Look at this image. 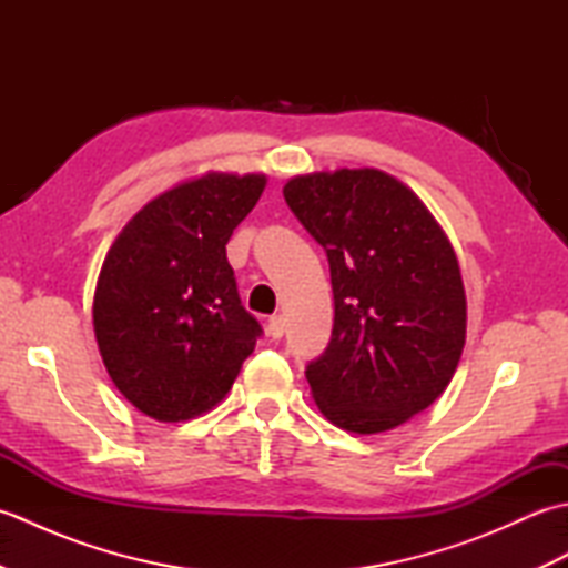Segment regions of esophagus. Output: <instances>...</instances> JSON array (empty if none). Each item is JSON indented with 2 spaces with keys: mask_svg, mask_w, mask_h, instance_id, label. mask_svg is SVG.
<instances>
[{
  "mask_svg": "<svg viewBox=\"0 0 568 568\" xmlns=\"http://www.w3.org/2000/svg\"><path fill=\"white\" fill-rule=\"evenodd\" d=\"M265 332H268L271 339H281V336L285 334V320L281 315H275L268 320V327H265Z\"/></svg>",
  "mask_w": 568,
  "mask_h": 568,
  "instance_id": "obj_1",
  "label": "esophagus"
}]
</instances>
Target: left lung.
<instances>
[{"mask_svg":"<svg viewBox=\"0 0 568 568\" xmlns=\"http://www.w3.org/2000/svg\"><path fill=\"white\" fill-rule=\"evenodd\" d=\"M287 207L327 251L334 329L305 376L320 413L354 434L395 429L446 390L466 344V293L444 229L376 168L310 173Z\"/></svg>","mask_w":568,"mask_h":568,"instance_id":"left-lung-1","label":"left lung"}]
</instances>
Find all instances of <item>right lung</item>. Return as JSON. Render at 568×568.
<instances>
[{
	"label": "right lung",
	"mask_w": 568,
	"mask_h": 568,
	"mask_svg": "<svg viewBox=\"0 0 568 568\" xmlns=\"http://www.w3.org/2000/svg\"><path fill=\"white\" fill-rule=\"evenodd\" d=\"M265 175L185 180L131 216L94 287L92 324L106 373L159 422L207 413L232 390L261 336L226 261Z\"/></svg>",
	"instance_id": "obj_1"
}]
</instances>
